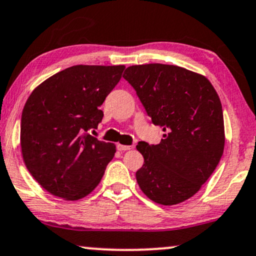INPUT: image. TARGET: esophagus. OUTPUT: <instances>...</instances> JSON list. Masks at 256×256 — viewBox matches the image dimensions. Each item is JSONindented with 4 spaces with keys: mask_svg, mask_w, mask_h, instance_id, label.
<instances>
[{
    "mask_svg": "<svg viewBox=\"0 0 256 256\" xmlns=\"http://www.w3.org/2000/svg\"><path fill=\"white\" fill-rule=\"evenodd\" d=\"M134 148V146H122V144H118L116 146V149L120 150V152H126V150H130Z\"/></svg>",
    "mask_w": 256,
    "mask_h": 256,
    "instance_id": "obj_1",
    "label": "esophagus"
}]
</instances>
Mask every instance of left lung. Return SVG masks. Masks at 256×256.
Wrapping results in <instances>:
<instances>
[{
	"instance_id": "left-lung-1",
	"label": "left lung",
	"mask_w": 256,
	"mask_h": 256,
	"mask_svg": "<svg viewBox=\"0 0 256 256\" xmlns=\"http://www.w3.org/2000/svg\"><path fill=\"white\" fill-rule=\"evenodd\" d=\"M122 78L134 88L152 124L164 132L156 146L138 143L144 158L136 173L138 186L154 202L180 204L202 188L223 155L220 96L204 75L169 64L128 66Z\"/></svg>"
}]
</instances>
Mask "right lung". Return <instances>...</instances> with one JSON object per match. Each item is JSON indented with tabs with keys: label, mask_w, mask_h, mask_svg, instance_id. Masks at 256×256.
Here are the masks:
<instances>
[{
	"label": "right lung",
	"mask_w": 256,
	"mask_h": 256,
	"mask_svg": "<svg viewBox=\"0 0 256 256\" xmlns=\"http://www.w3.org/2000/svg\"><path fill=\"white\" fill-rule=\"evenodd\" d=\"M125 66H74L42 82L21 116L24 166L48 193L69 202L100 184L116 144L88 134L104 116L100 110Z\"/></svg>",
	"instance_id": "1"
}]
</instances>
